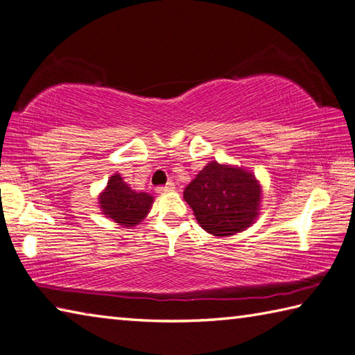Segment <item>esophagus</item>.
I'll return each instance as SVG.
<instances>
[{"mask_svg":"<svg viewBox=\"0 0 355 355\" xmlns=\"http://www.w3.org/2000/svg\"><path fill=\"white\" fill-rule=\"evenodd\" d=\"M173 190H174V182L170 181L165 185H160V187H157V193H166V191H173Z\"/></svg>","mask_w":355,"mask_h":355,"instance_id":"obj_1","label":"esophagus"}]
</instances>
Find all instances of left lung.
<instances>
[{
	"instance_id": "8db88e82",
	"label": "left lung",
	"mask_w": 355,
	"mask_h": 355,
	"mask_svg": "<svg viewBox=\"0 0 355 355\" xmlns=\"http://www.w3.org/2000/svg\"><path fill=\"white\" fill-rule=\"evenodd\" d=\"M262 189L251 171L210 162L184 190L200 226L215 237L245 231L257 220Z\"/></svg>"
}]
</instances>
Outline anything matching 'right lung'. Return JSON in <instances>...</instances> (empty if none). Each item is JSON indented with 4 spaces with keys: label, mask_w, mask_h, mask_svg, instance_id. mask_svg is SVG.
I'll return each instance as SVG.
<instances>
[{
    "label": "right lung",
    "mask_w": 355,
    "mask_h": 355,
    "mask_svg": "<svg viewBox=\"0 0 355 355\" xmlns=\"http://www.w3.org/2000/svg\"><path fill=\"white\" fill-rule=\"evenodd\" d=\"M103 214L123 227H134L145 220L154 198L145 191H135L123 181L120 174H114L107 187L98 198Z\"/></svg>",
    "instance_id": "obj_1"
}]
</instances>
